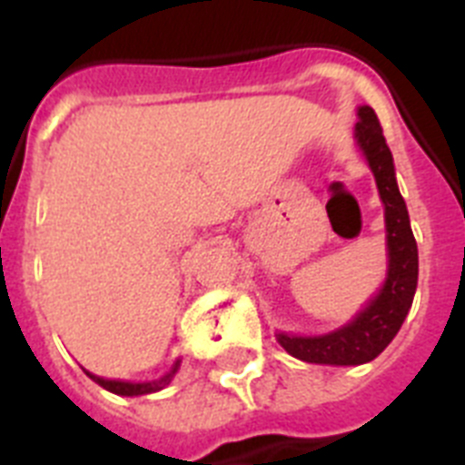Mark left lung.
Segmentation results:
<instances>
[{
	"label": "left lung",
	"instance_id": "left-lung-1",
	"mask_svg": "<svg viewBox=\"0 0 465 465\" xmlns=\"http://www.w3.org/2000/svg\"><path fill=\"white\" fill-rule=\"evenodd\" d=\"M354 137L375 174L377 191L384 203L389 270H386L380 293L338 331L326 332V335L277 332V342L291 356L305 361V363L361 365L377 359L401 331L402 322L412 307L414 291H417V242H414L412 228H410L408 207L398 191L393 155L386 146L381 125L372 106H359Z\"/></svg>",
	"mask_w": 465,
	"mask_h": 465
}]
</instances>
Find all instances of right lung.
I'll use <instances>...</instances> for the list:
<instances>
[{"instance_id": "right-lung-1", "label": "right lung", "mask_w": 465, "mask_h": 465, "mask_svg": "<svg viewBox=\"0 0 465 465\" xmlns=\"http://www.w3.org/2000/svg\"><path fill=\"white\" fill-rule=\"evenodd\" d=\"M179 365H182V361L176 359L174 365L170 368V372H165V375L160 377V380H153V381L104 380V377H97V375H93V372H88V371H85V372L90 375V380L97 381L102 389H106V391H111V393H118V396H146V393H155V391H160V389H165V386L172 381V377L176 375V371H179Z\"/></svg>"}]
</instances>
